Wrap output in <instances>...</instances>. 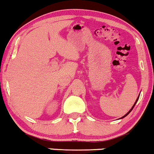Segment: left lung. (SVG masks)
I'll return each mask as SVG.
<instances>
[{
    "label": "left lung",
    "instance_id": "1",
    "mask_svg": "<svg viewBox=\"0 0 154 154\" xmlns=\"http://www.w3.org/2000/svg\"><path fill=\"white\" fill-rule=\"evenodd\" d=\"M139 96H140V94H139V95H138V97H137V99H136V102H135L134 105H133V107H131V110H129V111H128V112H127V113L125 115V116H123V117H121V118H119V119H122V118H125V117H126V116H128V115L129 113H130V112H131V110H133V107H134V106H135V105H136V103H137V101H138V98H139Z\"/></svg>",
    "mask_w": 154,
    "mask_h": 154
}]
</instances>
